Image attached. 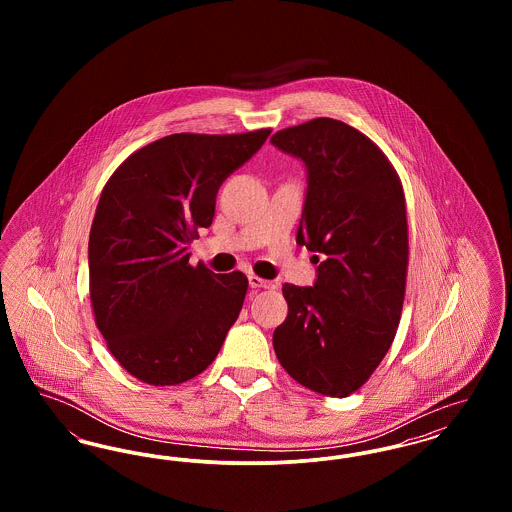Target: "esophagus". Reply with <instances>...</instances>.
Masks as SVG:
<instances>
[{
	"label": "esophagus",
	"mask_w": 512,
	"mask_h": 512,
	"mask_svg": "<svg viewBox=\"0 0 512 512\" xmlns=\"http://www.w3.org/2000/svg\"><path fill=\"white\" fill-rule=\"evenodd\" d=\"M247 280H249V286H251V288H265V290H274V288H276V286H274V282H270V280H263V278L255 276V274H249V276H247Z\"/></svg>",
	"instance_id": "34e87169"
}]
</instances>
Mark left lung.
<instances>
[{
	"label": "left lung",
	"mask_w": 512,
	"mask_h": 512,
	"mask_svg": "<svg viewBox=\"0 0 512 512\" xmlns=\"http://www.w3.org/2000/svg\"><path fill=\"white\" fill-rule=\"evenodd\" d=\"M270 144L305 165L297 230L313 286L284 284L288 317L272 345L295 382L330 397L359 390L395 338L409 263L403 188L386 155L345 122L320 117Z\"/></svg>",
	"instance_id": "left-lung-1"
}]
</instances>
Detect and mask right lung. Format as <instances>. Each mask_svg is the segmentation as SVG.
I'll list each match as a JSON object with an SVG mask.
<instances>
[{
  "mask_svg": "<svg viewBox=\"0 0 512 512\" xmlns=\"http://www.w3.org/2000/svg\"><path fill=\"white\" fill-rule=\"evenodd\" d=\"M268 134L165 136L105 184L88 244L90 297L109 351L138 380L182 384L219 355L247 278L190 267L188 245L211 226L222 182Z\"/></svg>",
  "mask_w": 512,
  "mask_h": 512,
  "instance_id": "1",
  "label": "right lung"
}]
</instances>
